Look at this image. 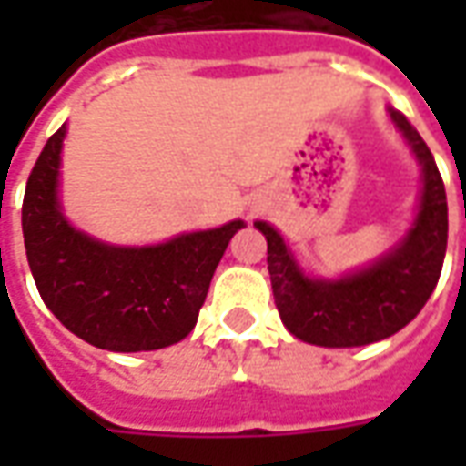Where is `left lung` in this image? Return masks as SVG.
<instances>
[{
    "instance_id": "left-lung-1",
    "label": "left lung",
    "mask_w": 466,
    "mask_h": 466,
    "mask_svg": "<svg viewBox=\"0 0 466 466\" xmlns=\"http://www.w3.org/2000/svg\"><path fill=\"white\" fill-rule=\"evenodd\" d=\"M391 122L411 144L421 164L417 219L397 249L342 279H312L302 274L274 227L254 222L267 237V267L274 304L284 327L302 342L319 347H361L400 332L421 312L440 282L447 252V192L430 147L401 112Z\"/></svg>"
}]
</instances>
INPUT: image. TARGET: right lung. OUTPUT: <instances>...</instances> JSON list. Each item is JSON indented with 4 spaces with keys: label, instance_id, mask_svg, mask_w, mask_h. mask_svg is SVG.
<instances>
[{
    "label": "right lung",
    "instance_id": "right-lung-1",
    "mask_svg": "<svg viewBox=\"0 0 466 466\" xmlns=\"http://www.w3.org/2000/svg\"><path fill=\"white\" fill-rule=\"evenodd\" d=\"M66 127L46 139L26 182L22 232L45 304L79 339L109 351H149L192 332L214 269L242 219L154 247H112L66 222L56 199Z\"/></svg>",
    "mask_w": 466,
    "mask_h": 466
}]
</instances>
